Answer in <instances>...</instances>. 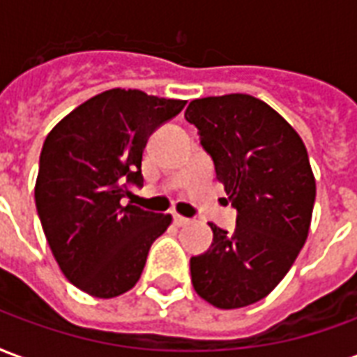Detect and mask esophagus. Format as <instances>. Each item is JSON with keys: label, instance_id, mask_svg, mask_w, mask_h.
I'll use <instances>...</instances> for the list:
<instances>
[{"label": "esophagus", "instance_id": "obj_1", "mask_svg": "<svg viewBox=\"0 0 357 357\" xmlns=\"http://www.w3.org/2000/svg\"><path fill=\"white\" fill-rule=\"evenodd\" d=\"M173 222H175L176 226H186L190 222V218H186V217H182V215H173Z\"/></svg>", "mask_w": 357, "mask_h": 357}]
</instances>
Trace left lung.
<instances>
[{
	"label": "left lung",
	"instance_id": "left-lung-1",
	"mask_svg": "<svg viewBox=\"0 0 357 357\" xmlns=\"http://www.w3.org/2000/svg\"><path fill=\"white\" fill-rule=\"evenodd\" d=\"M184 118L199 129L218 182L238 209L226 232L190 259L192 285L220 310L259 303L282 282L310 232L316 178L298 132L251 95L196 98Z\"/></svg>",
	"mask_w": 357,
	"mask_h": 357
}]
</instances>
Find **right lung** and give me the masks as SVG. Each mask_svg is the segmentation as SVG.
I'll use <instances>...</instances> for the list:
<instances>
[{
	"label": "right lung",
	"mask_w": 357,
	"mask_h": 357,
	"mask_svg": "<svg viewBox=\"0 0 357 357\" xmlns=\"http://www.w3.org/2000/svg\"><path fill=\"white\" fill-rule=\"evenodd\" d=\"M186 100L110 89L79 104L43 142L36 207L47 243L70 283L96 298L123 295L140 280L150 247L171 215L121 205L142 186V153Z\"/></svg>",
	"instance_id": "obj_1"
}]
</instances>
